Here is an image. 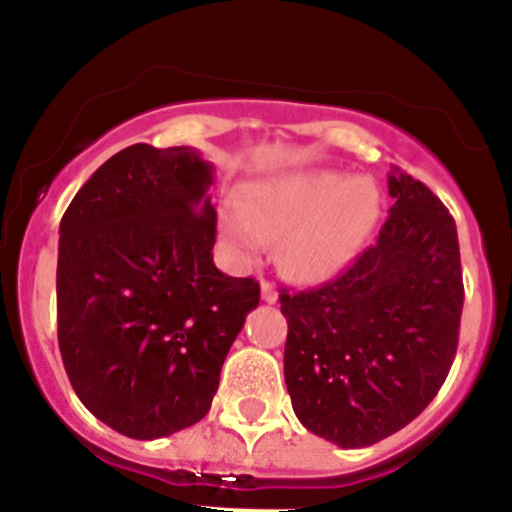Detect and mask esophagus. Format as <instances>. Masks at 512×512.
<instances>
[{
  "mask_svg": "<svg viewBox=\"0 0 512 512\" xmlns=\"http://www.w3.org/2000/svg\"><path fill=\"white\" fill-rule=\"evenodd\" d=\"M260 289H262V299H265L267 304H275L277 302V289L270 285L267 280L260 282Z\"/></svg>",
  "mask_w": 512,
  "mask_h": 512,
  "instance_id": "esophagus-1",
  "label": "esophagus"
}]
</instances>
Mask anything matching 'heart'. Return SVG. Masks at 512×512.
<instances>
[{
	"label": "heart",
	"instance_id": "heart-1",
	"mask_svg": "<svg viewBox=\"0 0 512 512\" xmlns=\"http://www.w3.org/2000/svg\"><path fill=\"white\" fill-rule=\"evenodd\" d=\"M379 215V195L361 178L334 170H297L245 185L220 227L245 265L282 237V267L297 282L332 280L361 250Z\"/></svg>",
	"mask_w": 512,
	"mask_h": 512
}]
</instances>
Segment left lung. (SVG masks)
Instances as JSON below:
<instances>
[{
    "label": "left lung",
    "instance_id": "left-lung-1",
    "mask_svg": "<svg viewBox=\"0 0 512 512\" xmlns=\"http://www.w3.org/2000/svg\"><path fill=\"white\" fill-rule=\"evenodd\" d=\"M389 210L376 245L337 280L282 289L285 381L314 436L374 446L426 409L458 347L463 275L456 223L411 175L391 168Z\"/></svg>",
    "mask_w": 512,
    "mask_h": 512
}]
</instances>
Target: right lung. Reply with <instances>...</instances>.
I'll use <instances>...</instances> for the list:
<instances>
[{
  "instance_id": "1",
  "label": "right lung",
  "mask_w": 512,
  "mask_h": 512,
  "mask_svg": "<svg viewBox=\"0 0 512 512\" xmlns=\"http://www.w3.org/2000/svg\"><path fill=\"white\" fill-rule=\"evenodd\" d=\"M213 163L195 148H123L59 225L64 369L98 421L138 441L210 411L220 369L260 304L252 277L215 267Z\"/></svg>"
}]
</instances>
